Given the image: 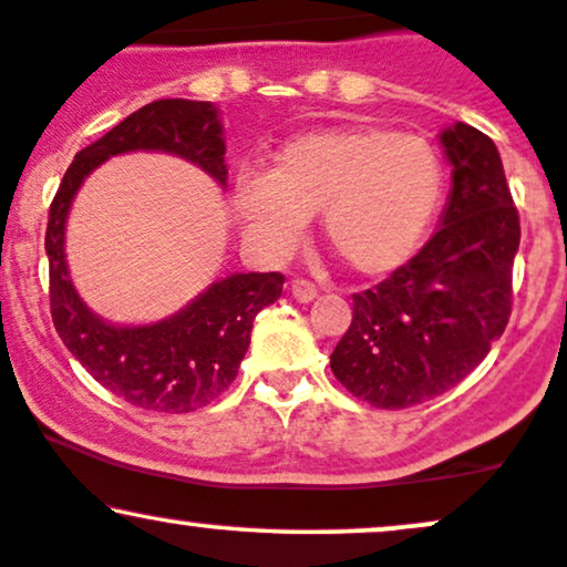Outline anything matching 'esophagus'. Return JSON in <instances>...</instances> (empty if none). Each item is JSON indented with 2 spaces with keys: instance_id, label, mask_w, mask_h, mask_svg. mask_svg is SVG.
I'll use <instances>...</instances> for the list:
<instances>
[{
  "instance_id": "esophagus-1",
  "label": "esophagus",
  "mask_w": 567,
  "mask_h": 567,
  "mask_svg": "<svg viewBox=\"0 0 567 567\" xmlns=\"http://www.w3.org/2000/svg\"><path fill=\"white\" fill-rule=\"evenodd\" d=\"M291 297H295L297 302H312V299L318 297V289L310 281H295L291 284Z\"/></svg>"
}]
</instances>
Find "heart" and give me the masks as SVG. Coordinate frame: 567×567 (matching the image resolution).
Segmentation results:
<instances>
[{
	"mask_svg": "<svg viewBox=\"0 0 567 567\" xmlns=\"http://www.w3.org/2000/svg\"><path fill=\"white\" fill-rule=\"evenodd\" d=\"M444 197V167L417 136L328 128L295 138L272 167H241L234 207L257 247L286 251L320 209L326 241L362 276L408 265Z\"/></svg>",
	"mask_w": 567,
	"mask_h": 567,
	"instance_id": "1",
	"label": "heart"
}]
</instances>
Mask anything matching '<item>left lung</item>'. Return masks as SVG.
Listing matches in <instances>:
<instances>
[{
  "instance_id": "left-lung-1",
  "label": "left lung",
  "mask_w": 567,
  "mask_h": 567,
  "mask_svg": "<svg viewBox=\"0 0 567 567\" xmlns=\"http://www.w3.org/2000/svg\"><path fill=\"white\" fill-rule=\"evenodd\" d=\"M439 142L452 165L439 230L386 281L352 297V323L331 354L349 394L381 410L457 386L513 310L520 220L497 144L467 123H452Z\"/></svg>"
}]
</instances>
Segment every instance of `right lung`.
<instances>
[{
  "label": "right lung",
  "mask_w": 567,
  "mask_h": 567,
  "mask_svg": "<svg viewBox=\"0 0 567 567\" xmlns=\"http://www.w3.org/2000/svg\"><path fill=\"white\" fill-rule=\"evenodd\" d=\"M128 152H165L202 167L226 188V136L213 102L144 104L75 155L49 207L44 249L49 305L62 344L121 400L152 412H192L230 386L249 349L257 312L281 297V272H230L171 318L117 326L96 316L75 291L65 260L70 205L104 159Z\"/></svg>",
  "instance_id": "right-lung-1"
}]
</instances>
